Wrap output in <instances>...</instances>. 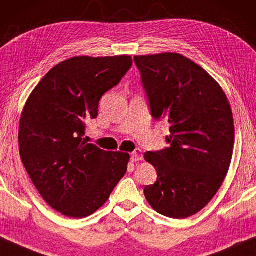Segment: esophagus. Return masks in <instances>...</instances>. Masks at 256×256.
I'll return each mask as SVG.
<instances>
[{"mask_svg":"<svg viewBox=\"0 0 256 256\" xmlns=\"http://www.w3.org/2000/svg\"><path fill=\"white\" fill-rule=\"evenodd\" d=\"M130 156H131L132 162H138V161H142L144 160L142 152H141L140 150H134L131 152V154H130Z\"/></svg>","mask_w":256,"mask_h":256,"instance_id":"esophagus-1","label":"esophagus"}]
</instances>
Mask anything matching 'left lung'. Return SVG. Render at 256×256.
Listing matches in <instances>:
<instances>
[{"label": "left lung", "mask_w": 256, "mask_h": 256, "mask_svg": "<svg viewBox=\"0 0 256 256\" xmlns=\"http://www.w3.org/2000/svg\"><path fill=\"white\" fill-rule=\"evenodd\" d=\"M150 115L166 120L169 147L144 152L158 172L144 193L152 209L186 218L208 204L230 166L232 112L223 90L204 68L180 54L136 56Z\"/></svg>", "instance_id": "obj_1"}]
</instances>
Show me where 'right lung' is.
Returning <instances> with one entry per match:
<instances>
[{
	"label": "right lung",
	"mask_w": 256,
	"mask_h": 256,
	"mask_svg": "<svg viewBox=\"0 0 256 256\" xmlns=\"http://www.w3.org/2000/svg\"><path fill=\"white\" fill-rule=\"evenodd\" d=\"M131 66V56L72 57L52 68L26 102L22 161L44 201L68 217L96 212L126 174L128 152H106L84 136L102 95Z\"/></svg>",
	"instance_id": "add662e5"
}]
</instances>
